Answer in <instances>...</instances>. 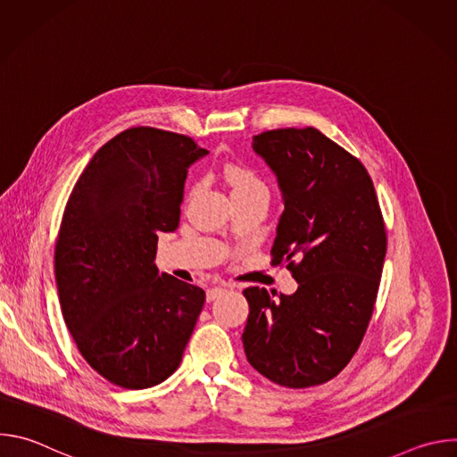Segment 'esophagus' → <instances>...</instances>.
<instances>
[{"mask_svg":"<svg viewBox=\"0 0 457 457\" xmlns=\"http://www.w3.org/2000/svg\"><path fill=\"white\" fill-rule=\"evenodd\" d=\"M226 291H228V286H215V287H210V289L206 291V300H208V302H213L215 298L222 296Z\"/></svg>","mask_w":457,"mask_h":457,"instance_id":"esophagus-1","label":"esophagus"}]
</instances>
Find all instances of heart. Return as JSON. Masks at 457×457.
Here are the masks:
<instances>
[{
    "label": "heart",
    "mask_w": 457,
    "mask_h": 457,
    "mask_svg": "<svg viewBox=\"0 0 457 457\" xmlns=\"http://www.w3.org/2000/svg\"><path fill=\"white\" fill-rule=\"evenodd\" d=\"M226 180L231 186V193L238 191H268L264 180L260 179V175L245 166H235L229 164L224 170Z\"/></svg>",
    "instance_id": "heart-1"
}]
</instances>
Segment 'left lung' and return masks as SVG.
Listing matches in <instances>:
<instances>
[{"mask_svg": "<svg viewBox=\"0 0 457 457\" xmlns=\"http://www.w3.org/2000/svg\"><path fill=\"white\" fill-rule=\"evenodd\" d=\"M253 150L284 201L273 264L287 262L298 289H244V351L282 386L320 385L351 361L372 316L386 253L376 191L365 166L316 128L270 129Z\"/></svg>", "mask_w": 457, "mask_h": 457, "instance_id": "left-lung-1", "label": "left lung"}]
</instances>
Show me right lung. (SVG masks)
<instances>
[{"mask_svg":"<svg viewBox=\"0 0 457 457\" xmlns=\"http://www.w3.org/2000/svg\"><path fill=\"white\" fill-rule=\"evenodd\" d=\"M208 155L189 137L129 128L78 179L55 242L64 323L110 383L148 388L171 376L206 293L155 266L159 233L175 231L187 168Z\"/></svg>","mask_w":457,"mask_h":457,"instance_id":"obj_1","label":"right lung"}]
</instances>
